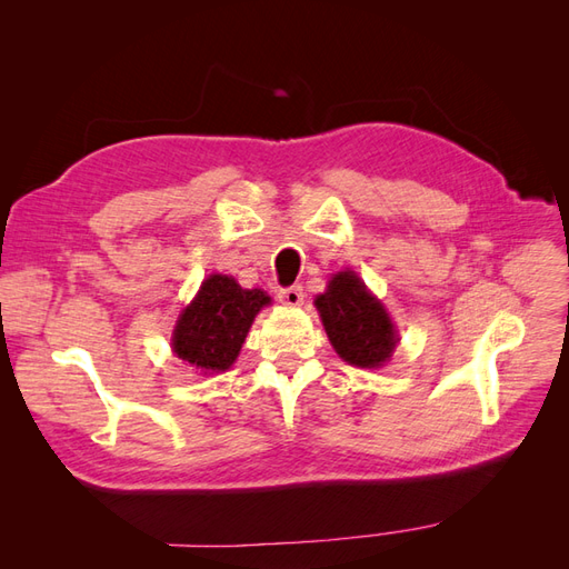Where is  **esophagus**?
Wrapping results in <instances>:
<instances>
[{"label": "esophagus", "instance_id": "esophagus-1", "mask_svg": "<svg viewBox=\"0 0 569 569\" xmlns=\"http://www.w3.org/2000/svg\"><path fill=\"white\" fill-rule=\"evenodd\" d=\"M303 297H306V291H303L301 284L287 287V289L280 291V301H282L284 306H301V303H303Z\"/></svg>", "mask_w": 569, "mask_h": 569}]
</instances>
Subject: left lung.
<instances>
[{
  "mask_svg": "<svg viewBox=\"0 0 569 569\" xmlns=\"http://www.w3.org/2000/svg\"><path fill=\"white\" fill-rule=\"evenodd\" d=\"M325 332L339 358L356 368H380L391 358L399 335L380 299L353 270H341L316 299Z\"/></svg>",
  "mask_w": 569,
  "mask_h": 569,
  "instance_id": "1",
  "label": "left lung"
}]
</instances>
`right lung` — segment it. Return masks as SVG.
<instances>
[{
  "label": "right lung",
  "mask_w": 569,
  "mask_h": 569,
  "mask_svg": "<svg viewBox=\"0 0 569 569\" xmlns=\"http://www.w3.org/2000/svg\"><path fill=\"white\" fill-rule=\"evenodd\" d=\"M268 303L263 289H242L230 274H209L178 318L173 353L203 375L228 370L242 351L253 318Z\"/></svg>",
  "instance_id": "add662e5"
}]
</instances>
